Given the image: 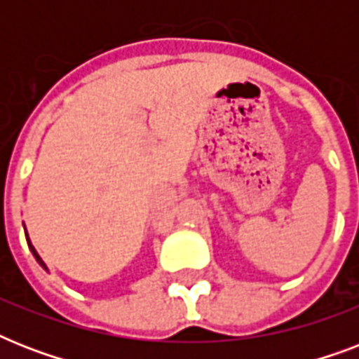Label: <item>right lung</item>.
<instances>
[{
	"instance_id": "add662e5",
	"label": "right lung",
	"mask_w": 359,
	"mask_h": 359,
	"mask_svg": "<svg viewBox=\"0 0 359 359\" xmlns=\"http://www.w3.org/2000/svg\"><path fill=\"white\" fill-rule=\"evenodd\" d=\"M25 238H27V245H29L31 253H33V257H35V259H36V262H39V264H41V266L44 268V270H48V266H46V264H44V261H42V259H41V255L36 253V250H35V248H33V244H31L29 236H27V231H25Z\"/></svg>"
}]
</instances>
